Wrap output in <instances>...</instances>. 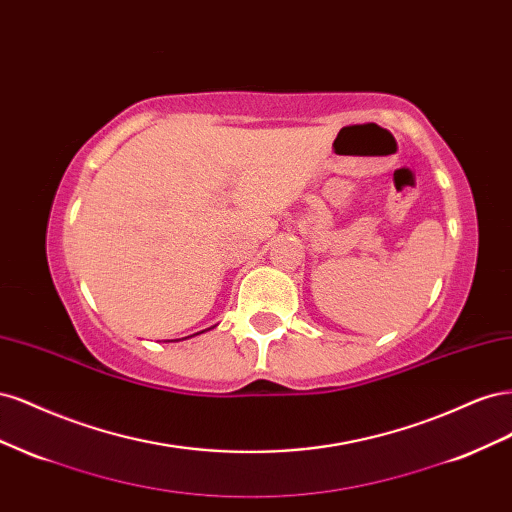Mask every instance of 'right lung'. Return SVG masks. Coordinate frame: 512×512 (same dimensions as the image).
Wrapping results in <instances>:
<instances>
[{
  "label": "right lung",
  "mask_w": 512,
  "mask_h": 512,
  "mask_svg": "<svg viewBox=\"0 0 512 512\" xmlns=\"http://www.w3.org/2000/svg\"><path fill=\"white\" fill-rule=\"evenodd\" d=\"M200 333H203V331H200ZM194 335H198V333H194Z\"/></svg>",
  "instance_id": "1"
}]
</instances>
